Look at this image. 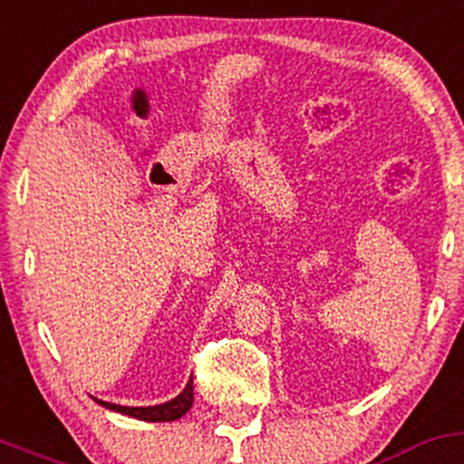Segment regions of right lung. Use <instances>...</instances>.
<instances>
[{
    "label": "right lung",
    "mask_w": 464,
    "mask_h": 464,
    "mask_svg": "<svg viewBox=\"0 0 464 464\" xmlns=\"http://www.w3.org/2000/svg\"><path fill=\"white\" fill-rule=\"evenodd\" d=\"M102 407L106 410L126 413V416L137 418V420H148V422H170V420H179L181 416H186L190 411L192 401H194V387H192V378L190 382L186 385V390L179 393L177 398L172 401L161 402V405H152V407H123V405H114V402H106L94 398Z\"/></svg>",
    "instance_id": "obj_1"
}]
</instances>
